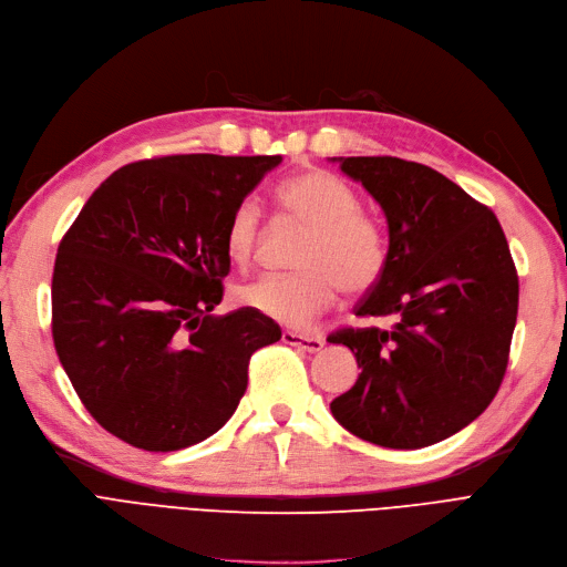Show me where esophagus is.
Returning <instances> with one entry per match:
<instances>
[{
    "label": "esophagus",
    "instance_id": "34e87169",
    "mask_svg": "<svg viewBox=\"0 0 567 567\" xmlns=\"http://www.w3.org/2000/svg\"><path fill=\"white\" fill-rule=\"evenodd\" d=\"M284 344H290V347H298L302 351H309V354H317V351L323 349V340L321 338H309V336H298V333H290V330H286V333L281 336Z\"/></svg>",
    "mask_w": 567,
    "mask_h": 567
}]
</instances>
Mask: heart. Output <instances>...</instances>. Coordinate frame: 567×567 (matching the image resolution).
<instances>
[{"mask_svg": "<svg viewBox=\"0 0 567 567\" xmlns=\"http://www.w3.org/2000/svg\"><path fill=\"white\" fill-rule=\"evenodd\" d=\"M288 216L311 229L298 275H267L237 288V302L290 330H307L336 302L338 288L363 292L373 288L386 267L382 227L359 210L349 185L326 171L292 175L279 189ZM262 237V213L256 199L231 210L225 250L234 265L252 262Z\"/></svg>", "mask_w": 567, "mask_h": 567, "instance_id": "obj_1", "label": "heart"}]
</instances>
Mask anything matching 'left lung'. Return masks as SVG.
<instances>
[{
  "instance_id": "8db88e82",
  "label": "left lung",
  "mask_w": 567,
  "mask_h": 567,
  "mask_svg": "<svg viewBox=\"0 0 567 567\" xmlns=\"http://www.w3.org/2000/svg\"><path fill=\"white\" fill-rule=\"evenodd\" d=\"M386 218L380 281L357 317L392 328H342L361 375L330 403L354 436L415 451L457 434L502 384L518 315V277L495 213L424 164L333 157Z\"/></svg>"
}]
</instances>
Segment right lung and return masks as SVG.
<instances>
[{"label": "right lung", "instance_id": "right-lung-1", "mask_svg": "<svg viewBox=\"0 0 567 567\" xmlns=\"http://www.w3.org/2000/svg\"><path fill=\"white\" fill-rule=\"evenodd\" d=\"M275 157L175 154L114 171L58 246L53 344L93 420L150 453L183 451L234 415L252 351L279 323L213 315L225 229Z\"/></svg>", "mask_w": 567, "mask_h": 567}]
</instances>
